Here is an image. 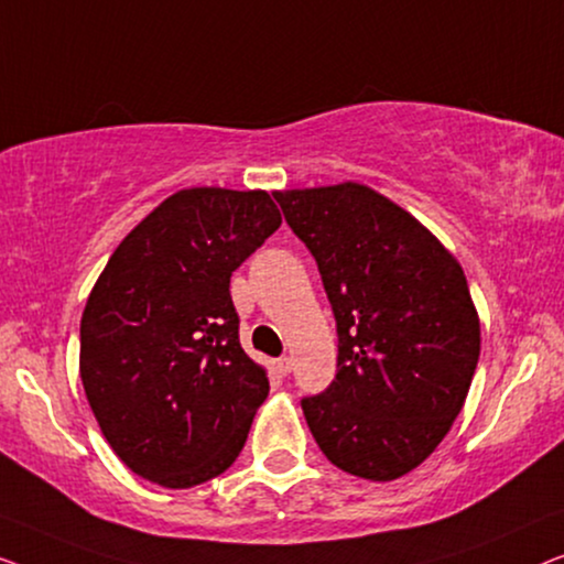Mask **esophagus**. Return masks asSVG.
<instances>
[{
  "mask_svg": "<svg viewBox=\"0 0 564 564\" xmlns=\"http://www.w3.org/2000/svg\"><path fill=\"white\" fill-rule=\"evenodd\" d=\"M273 368H275V372H279V376H289L291 368H293V362H291V358H279V360L273 362Z\"/></svg>",
  "mask_w": 564,
  "mask_h": 564,
  "instance_id": "esophagus-1",
  "label": "esophagus"
}]
</instances>
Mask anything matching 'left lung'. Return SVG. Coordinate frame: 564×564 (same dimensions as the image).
I'll use <instances>...</instances> for the list:
<instances>
[{
	"label": "left lung",
	"instance_id": "obj_1",
	"mask_svg": "<svg viewBox=\"0 0 564 564\" xmlns=\"http://www.w3.org/2000/svg\"><path fill=\"white\" fill-rule=\"evenodd\" d=\"M273 196L312 250L337 319V376L301 401L308 430L339 470L401 478L447 437L478 365L480 319L463 265L358 181Z\"/></svg>",
	"mask_w": 564,
	"mask_h": 564
}]
</instances>
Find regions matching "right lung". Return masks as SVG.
<instances>
[{
  "instance_id": "obj_1",
  "label": "right lung",
  "mask_w": 564,
  "mask_h": 564,
  "mask_svg": "<svg viewBox=\"0 0 564 564\" xmlns=\"http://www.w3.org/2000/svg\"><path fill=\"white\" fill-rule=\"evenodd\" d=\"M279 227L263 188H181L94 283L78 372L101 434L140 478L192 488L242 452L271 386L240 347L229 275Z\"/></svg>"
}]
</instances>
